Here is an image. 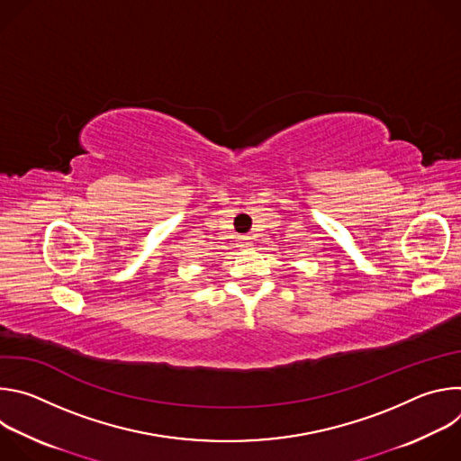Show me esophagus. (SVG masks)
<instances>
[{"mask_svg":"<svg viewBox=\"0 0 461 461\" xmlns=\"http://www.w3.org/2000/svg\"><path fill=\"white\" fill-rule=\"evenodd\" d=\"M240 246H242V248H249V246H251V237H248V235L240 237Z\"/></svg>","mask_w":461,"mask_h":461,"instance_id":"esophagus-1","label":"esophagus"}]
</instances>
